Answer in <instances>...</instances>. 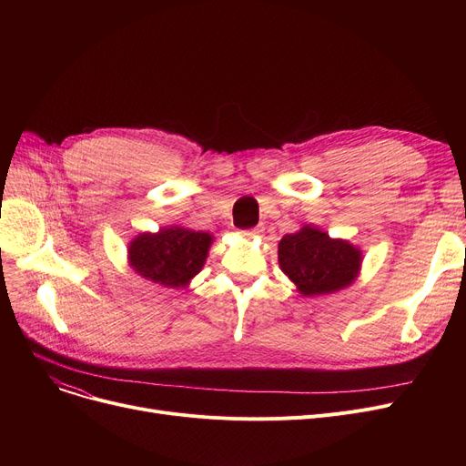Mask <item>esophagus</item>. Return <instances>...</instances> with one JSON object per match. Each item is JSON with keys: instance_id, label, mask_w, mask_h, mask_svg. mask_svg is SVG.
I'll list each match as a JSON object with an SVG mask.
<instances>
[{"instance_id": "1", "label": "esophagus", "mask_w": 466, "mask_h": 466, "mask_svg": "<svg viewBox=\"0 0 466 466\" xmlns=\"http://www.w3.org/2000/svg\"><path fill=\"white\" fill-rule=\"evenodd\" d=\"M260 232H262V228H260V227H255V228H249V230H241V234L246 236V238H249V239H251V238H255V236H258Z\"/></svg>"}]
</instances>
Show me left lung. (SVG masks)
<instances>
[{
  "label": "left lung",
  "instance_id": "left-lung-1",
  "mask_svg": "<svg viewBox=\"0 0 466 466\" xmlns=\"http://www.w3.org/2000/svg\"><path fill=\"white\" fill-rule=\"evenodd\" d=\"M279 266L304 297L329 295L348 287L360 266V251L344 239L304 227L279 241Z\"/></svg>",
  "mask_w": 466,
  "mask_h": 466
}]
</instances>
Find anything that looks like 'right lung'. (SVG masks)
Wrapping results in <instances>:
<instances>
[{
    "instance_id": "add662e5",
    "label": "right lung",
    "mask_w": 466,
    "mask_h": 466,
    "mask_svg": "<svg viewBox=\"0 0 466 466\" xmlns=\"http://www.w3.org/2000/svg\"><path fill=\"white\" fill-rule=\"evenodd\" d=\"M211 236L179 227L162 228L158 234H141L130 243L134 270L164 287H183L202 270Z\"/></svg>"
}]
</instances>
